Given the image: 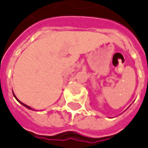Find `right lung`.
Listing matches in <instances>:
<instances>
[{
    "label": "right lung",
    "mask_w": 148,
    "mask_h": 148,
    "mask_svg": "<svg viewBox=\"0 0 148 148\" xmlns=\"http://www.w3.org/2000/svg\"><path fill=\"white\" fill-rule=\"evenodd\" d=\"M13 95H14V98H15V99H16L17 101H18V103H19L22 104V105H23V106H24V107H25V108H27L30 109V110H32V109L31 108V107H29V106H27V105H26V104H24V103H22V102H21V101H19V100L18 99H17V97H16V96H15V95H14V92H13Z\"/></svg>",
    "instance_id": "obj_1"
}]
</instances>
